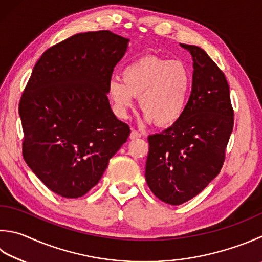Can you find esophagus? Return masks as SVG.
<instances>
[{"instance_id":"esophagus-1","label":"esophagus","mask_w":262,"mask_h":262,"mask_svg":"<svg viewBox=\"0 0 262 262\" xmlns=\"http://www.w3.org/2000/svg\"><path fill=\"white\" fill-rule=\"evenodd\" d=\"M141 137V133L139 131H137L135 129H132L130 133V139H138V138Z\"/></svg>"}]
</instances>
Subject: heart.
Segmentation results:
<instances>
[{
	"mask_svg": "<svg viewBox=\"0 0 262 262\" xmlns=\"http://www.w3.org/2000/svg\"><path fill=\"white\" fill-rule=\"evenodd\" d=\"M191 86L192 75L185 62L145 56L124 68L123 80L112 78L108 95L118 117H126L139 98L146 121L166 127L184 115Z\"/></svg>",
	"mask_w": 262,
	"mask_h": 262,
	"instance_id": "obj_1",
	"label": "heart"
}]
</instances>
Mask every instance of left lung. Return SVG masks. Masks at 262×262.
<instances>
[{
    "mask_svg": "<svg viewBox=\"0 0 262 262\" xmlns=\"http://www.w3.org/2000/svg\"><path fill=\"white\" fill-rule=\"evenodd\" d=\"M192 57V86L184 115L148 137L146 181L157 199L180 205L199 195L219 174L234 126L225 74L203 49L180 44Z\"/></svg>",
    "mask_w": 262,
    "mask_h": 262,
    "instance_id": "1",
    "label": "left lung"
}]
</instances>
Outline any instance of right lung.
I'll return each mask as SVG.
<instances>
[{"mask_svg": "<svg viewBox=\"0 0 262 262\" xmlns=\"http://www.w3.org/2000/svg\"><path fill=\"white\" fill-rule=\"evenodd\" d=\"M129 39L110 31L75 34L44 52L19 102L27 165L66 199L85 195L130 135L107 98Z\"/></svg>", "mask_w": 262, "mask_h": 262, "instance_id": "obj_1", "label": "right lung"}]
</instances>
